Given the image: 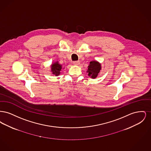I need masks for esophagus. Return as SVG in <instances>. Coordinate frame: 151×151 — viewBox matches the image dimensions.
<instances>
[{
	"label": "esophagus",
	"instance_id": "1",
	"mask_svg": "<svg viewBox=\"0 0 151 151\" xmlns=\"http://www.w3.org/2000/svg\"><path fill=\"white\" fill-rule=\"evenodd\" d=\"M73 65H79L80 64V62L79 61H74L73 62Z\"/></svg>",
	"mask_w": 151,
	"mask_h": 151
}]
</instances>
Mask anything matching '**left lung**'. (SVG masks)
Wrapping results in <instances>:
<instances>
[{"instance_id":"1","label":"left lung","mask_w":151,"mask_h":151,"mask_svg":"<svg viewBox=\"0 0 151 151\" xmlns=\"http://www.w3.org/2000/svg\"><path fill=\"white\" fill-rule=\"evenodd\" d=\"M88 67L87 72H88V76L93 79H95L97 76L101 68L100 64L97 61H92L90 62Z\"/></svg>"}]
</instances>
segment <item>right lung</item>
I'll use <instances>...</instances> for the list:
<instances>
[{"label":"right lung","mask_w":151,"mask_h":151,"mask_svg":"<svg viewBox=\"0 0 151 151\" xmlns=\"http://www.w3.org/2000/svg\"><path fill=\"white\" fill-rule=\"evenodd\" d=\"M62 69V65H59L58 62H56L51 65V71L52 72V74L55 75V76H58L60 74V71Z\"/></svg>","instance_id":"add662e5"}]
</instances>
